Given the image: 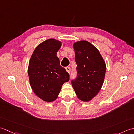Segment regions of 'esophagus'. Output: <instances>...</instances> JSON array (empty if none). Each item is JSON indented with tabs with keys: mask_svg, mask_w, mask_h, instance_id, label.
<instances>
[{
	"mask_svg": "<svg viewBox=\"0 0 134 134\" xmlns=\"http://www.w3.org/2000/svg\"><path fill=\"white\" fill-rule=\"evenodd\" d=\"M66 70L67 71V72H68V73H70V67L67 66V67L66 68Z\"/></svg>",
	"mask_w": 134,
	"mask_h": 134,
	"instance_id": "1",
	"label": "esophagus"
}]
</instances>
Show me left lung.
Wrapping results in <instances>:
<instances>
[{
	"mask_svg": "<svg viewBox=\"0 0 134 134\" xmlns=\"http://www.w3.org/2000/svg\"><path fill=\"white\" fill-rule=\"evenodd\" d=\"M77 77L71 83L79 99L91 100L101 89L106 70L105 62L98 49L86 40L73 44Z\"/></svg>",
	"mask_w": 134,
	"mask_h": 134,
	"instance_id": "1",
	"label": "left lung"
}]
</instances>
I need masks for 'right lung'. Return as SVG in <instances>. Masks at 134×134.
Returning <instances> with one entry per match:
<instances>
[{"instance_id":"obj_1","label":"right lung","mask_w":134,"mask_h":134,"mask_svg":"<svg viewBox=\"0 0 134 134\" xmlns=\"http://www.w3.org/2000/svg\"><path fill=\"white\" fill-rule=\"evenodd\" d=\"M61 44L54 39L46 40L35 49L29 62L28 73L33 91L48 102L57 99L63 84L69 80V73L57 57Z\"/></svg>"}]
</instances>
